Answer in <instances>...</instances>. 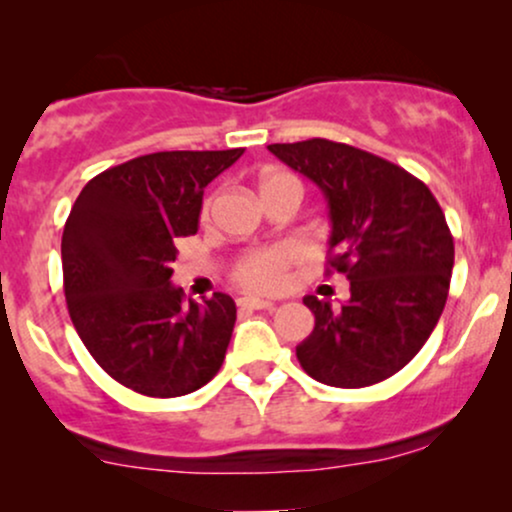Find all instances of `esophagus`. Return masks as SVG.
I'll return each mask as SVG.
<instances>
[{
    "instance_id": "obj_1",
    "label": "esophagus",
    "mask_w": 512,
    "mask_h": 512,
    "mask_svg": "<svg viewBox=\"0 0 512 512\" xmlns=\"http://www.w3.org/2000/svg\"><path fill=\"white\" fill-rule=\"evenodd\" d=\"M238 305L243 310H272L274 308L272 301H264V298H252V296L238 298Z\"/></svg>"
}]
</instances>
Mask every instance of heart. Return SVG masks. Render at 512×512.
I'll use <instances>...</instances> for the list:
<instances>
[{
	"instance_id": "obj_1",
	"label": "heart",
	"mask_w": 512,
	"mask_h": 512,
	"mask_svg": "<svg viewBox=\"0 0 512 512\" xmlns=\"http://www.w3.org/2000/svg\"><path fill=\"white\" fill-rule=\"evenodd\" d=\"M279 187H298L303 192L301 182L298 178H293L291 173H284V170H274L267 168L262 170L260 175V192L267 195V192L279 190ZM211 204L214 199H207L202 207V216L207 219ZM298 257H301V248L291 243H281V245H272V248H255L243 252L236 262H233L231 276L238 286L250 291H279L281 286L286 284L289 279V269L291 264H296Z\"/></svg>"
}]
</instances>
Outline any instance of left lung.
<instances>
[{"mask_svg": "<svg viewBox=\"0 0 512 512\" xmlns=\"http://www.w3.org/2000/svg\"><path fill=\"white\" fill-rule=\"evenodd\" d=\"M269 151L330 204L327 274L351 281L342 310L305 296L315 330L296 356L310 378L368 387L419 354L448 301L455 245L433 192L397 163L356 146L308 139Z\"/></svg>", "mask_w": 512, "mask_h": 512, "instance_id": "obj_1", "label": "left lung"}]
</instances>
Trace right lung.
<instances>
[{"instance_id":"right-lung-1","label":"right lung","mask_w":512,"mask_h":512,"mask_svg":"<svg viewBox=\"0 0 512 512\" xmlns=\"http://www.w3.org/2000/svg\"><path fill=\"white\" fill-rule=\"evenodd\" d=\"M243 149L158 151L88 180L62 233L64 298L81 342L110 378L180 397L219 373L236 303H185L170 284L178 240L195 236L204 187Z\"/></svg>"}]
</instances>
